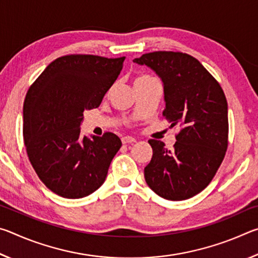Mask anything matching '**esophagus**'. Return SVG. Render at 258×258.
I'll use <instances>...</instances> for the list:
<instances>
[{"mask_svg":"<svg viewBox=\"0 0 258 258\" xmlns=\"http://www.w3.org/2000/svg\"><path fill=\"white\" fill-rule=\"evenodd\" d=\"M137 140L132 137H123L121 138V142L124 143V145H127V143H134Z\"/></svg>","mask_w":258,"mask_h":258,"instance_id":"obj_1","label":"esophagus"}]
</instances>
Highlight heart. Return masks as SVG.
<instances>
[{
    "label": "heart",
    "instance_id": "b5f03b06",
    "mask_svg": "<svg viewBox=\"0 0 258 258\" xmlns=\"http://www.w3.org/2000/svg\"><path fill=\"white\" fill-rule=\"evenodd\" d=\"M152 80H155L154 77H151L150 75H147V74H142V75H139L135 77L134 80V85H140V84H145L147 82H150Z\"/></svg>",
    "mask_w": 258,
    "mask_h": 258
}]
</instances>
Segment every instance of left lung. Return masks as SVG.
Here are the masks:
<instances>
[{
  "mask_svg": "<svg viewBox=\"0 0 258 258\" xmlns=\"http://www.w3.org/2000/svg\"><path fill=\"white\" fill-rule=\"evenodd\" d=\"M164 84L163 116L178 125L173 150L149 140L152 158L145 178L152 191L167 200L198 195L215 176L228 149V102L221 85L199 61L186 53L156 51L135 58Z\"/></svg>",
  "mask_w": 258,
  "mask_h": 258,
  "instance_id": "obj_1",
  "label": "left lung"
}]
</instances>
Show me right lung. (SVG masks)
I'll return each instance as SVG.
<instances>
[{"instance_id": "add662e5", "label": "right lung", "mask_w": 258, "mask_h": 258, "mask_svg": "<svg viewBox=\"0 0 258 258\" xmlns=\"http://www.w3.org/2000/svg\"><path fill=\"white\" fill-rule=\"evenodd\" d=\"M125 56L69 54L55 59L30 85L24 101V142L47 189L77 199L103 184L121 141L116 134L81 138L84 111L98 108Z\"/></svg>"}]
</instances>
